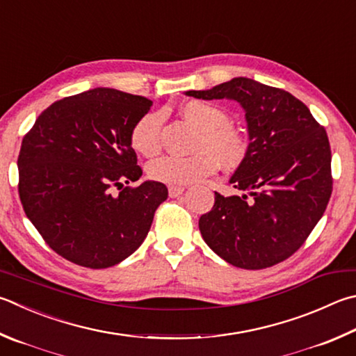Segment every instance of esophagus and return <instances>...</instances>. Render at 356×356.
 <instances>
[{"instance_id": "esophagus-1", "label": "esophagus", "mask_w": 356, "mask_h": 356, "mask_svg": "<svg viewBox=\"0 0 356 356\" xmlns=\"http://www.w3.org/2000/svg\"><path fill=\"white\" fill-rule=\"evenodd\" d=\"M185 191V186H170L168 193H170V197H179Z\"/></svg>"}]
</instances>
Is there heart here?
<instances>
[{
    "label": "heart",
    "instance_id": "1",
    "mask_svg": "<svg viewBox=\"0 0 356 356\" xmlns=\"http://www.w3.org/2000/svg\"><path fill=\"white\" fill-rule=\"evenodd\" d=\"M184 118L199 129L195 149L190 157L165 156L147 166V174L156 182L166 185H188L218 170L240 168L249 154V141L240 129L229 124V115L222 107L207 101H190L182 107ZM160 122L156 113H149L135 124L131 141L134 149L146 157L160 149Z\"/></svg>",
    "mask_w": 356,
    "mask_h": 356
}]
</instances>
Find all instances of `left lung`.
I'll return each instance as SVG.
<instances>
[{
    "label": "left lung",
    "mask_w": 356,
    "mask_h": 356,
    "mask_svg": "<svg viewBox=\"0 0 356 356\" xmlns=\"http://www.w3.org/2000/svg\"><path fill=\"white\" fill-rule=\"evenodd\" d=\"M185 95L236 101L248 122V159L229 180L243 195L215 193L213 209L199 219L204 241L236 268L263 269L286 260L312 234L332 196L325 129L293 95L249 77Z\"/></svg>",
    "instance_id": "1"
}]
</instances>
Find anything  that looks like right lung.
<instances>
[{"label":"right lung","instance_id":"add662e5","mask_svg":"<svg viewBox=\"0 0 356 356\" xmlns=\"http://www.w3.org/2000/svg\"><path fill=\"white\" fill-rule=\"evenodd\" d=\"M143 96L96 87L51 104L24 135L18 193L38 234L79 266L126 260L151 229L168 188L141 177L131 135L149 112Z\"/></svg>","mask_w":356,"mask_h":356}]
</instances>
